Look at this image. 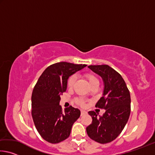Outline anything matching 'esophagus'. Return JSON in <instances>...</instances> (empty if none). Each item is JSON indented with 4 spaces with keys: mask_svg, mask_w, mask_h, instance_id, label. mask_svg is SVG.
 Returning a JSON list of instances; mask_svg holds the SVG:
<instances>
[{
    "mask_svg": "<svg viewBox=\"0 0 155 155\" xmlns=\"http://www.w3.org/2000/svg\"><path fill=\"white\" fill-rule=\"evenodd\" d=\"M86 114H87V112H86L85 111H83V110H81V115H84Z\"/></svg>",
    "mask_w": 155,
    "mask_h": 155,
    "instance_id": "obj_1",
    "label": "esophagus"
}]
</instances>
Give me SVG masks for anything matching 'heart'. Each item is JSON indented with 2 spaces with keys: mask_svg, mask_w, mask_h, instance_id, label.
Here are the masks:
<instances>
[{
  "mask_svg": "<svg viewBox=\"0 0 155 155\" xmlns=\"http://www.w3.org/2000/svg\"><path fill=\"white\" fill-rule=\"evenodd\" d=\"M84 77L87 79L88 81L89 84H90V86L91 87L92 85H98L99 84V81L98 78L96 77V75H94L92 73H85L84 74ZM76 80H77V77L74 74L68 78V82H67V85L68 88H72L73 86H74V83L76 82ZM75 103H77L78 105L81 107H85V101L84 98H77L74 100Z\"/></svg>",
  "mask_w": 155,
  "mask_h": 155,
  "instance_id": "1",
  "label": "heart"
}]
</instances>
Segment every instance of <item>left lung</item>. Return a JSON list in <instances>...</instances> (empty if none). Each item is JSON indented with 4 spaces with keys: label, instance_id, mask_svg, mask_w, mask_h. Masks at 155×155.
I'll use <instances>...</instances> for the list:
<instances>
[{
    "label": "left lung",
    "instance_id": "8db88e82",
    "mask_svg": "<svg viewBox=\"0 0 155 155\" xmlns=\"http://www.w3.org/2000/svg\"><path fill=\"white\" fill-rule=\"evenodd\" d=\"M104 81L103 96L96 107L105 109L103 116L95 111L88 112L92 122L86 128L89 137L100 143H107L117 137L127 124L130 114V95L124 80L108 65H89Z\"/></svg>",
    "mask_w": 155,
    "mask_h": 155
}]
</instances>
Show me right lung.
<instances>
[{
	"instance_id": "right-lung-1",
	"label": "right lung",
	"mask_w": 155,
	"mask_h": 155,
	"mask_svg": "<svg viewBox=\"0 0 155 155\" xmlns=\"http://www.w3.org/2000/svg\"><path fill=\"white\" fill-rule=\"evenodd\" d=\"M86 65L59 62L44 70L33 88L31 115L41 137L57 143L69 137L72 127L80 117L79 109L70 106L63 111L59 105L61 94L66 91L68 78Z\"/></svg>"
}]
</instances>
